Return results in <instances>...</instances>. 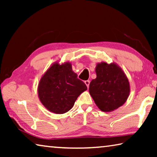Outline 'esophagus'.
Returning <instances> with one entry per match:
<instances>
[{
  "mask_svg": "<svg viewBox=\"0 0 157 157\" xmlns=\"http://www.w3.org/2000/svg\"><path fill=\"white\" fill-rule=\"evenodd\" d=\"M84 83H85V84L86 85L87 88H89V84H90V81H89V80H86V81H84Z\"/></svg>",
  "mask_w": 157,
  "mask_h": 157,
  "instance_id": "esophagus-1",
  "label": "esophagus"
}]
</instances>
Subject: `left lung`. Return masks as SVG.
<instances>
[{
	"instance_id": "1",
	"label": "left lung",
	"mask_w": 157,
	"mask_h": 157,
	"mask_svg": "<svg viewBox=\"0 0 157 157\" xmlns=\"http://www.w3.org/2000/svg\"><path fill=\"white\" fill-rule=\"evenodd\" d=\"M96 78L89 84V94L104 112H111L124 104L130 93L129 79L120 66L112 62L98 63Z\"/></svg>"
}]
</instances>
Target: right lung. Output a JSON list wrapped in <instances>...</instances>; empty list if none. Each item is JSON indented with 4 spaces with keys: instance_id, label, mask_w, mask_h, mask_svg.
I'll return each instance as SVG.
<instances>
[{
    "instance_id": "add662e5",
    "label": "right lung",
    "mask_w": 157,
    "mask_h": 157,
    "mask_svg": "<svg viewBox=\"0 0 157 157\" xmlns=\"http://www.w3.org/2000/svg\"><path fill=\"white\" fill-rule=\"evenodd\" d=\"M87 87L73 71L71 62L53 63L39 80V99L50 112L62 114L72 109L76 100Z\"/></svg>"
}]
</instances>
